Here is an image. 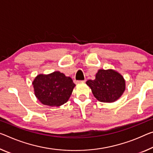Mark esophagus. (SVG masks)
<instances>
[{
    "mask_svg": "<svg viewBox=\"0 0 153 153\" xmlns=\"http://www.w3.org/2000/svg\"><path fill=\"white\" fill-rule=\"evenodd\" d=\"M86 80H77L76 81V84H79V83H83V82H85Z\"/></svg>",
    "mask_w": 153,
    "mask_h": 153,
    "instance_id": "34e87169",
    "label": "esophagus"
}]
</instances>
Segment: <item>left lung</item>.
Instances as JSON below:
<instances>
[{"label":"left lung","instance_id":"obj_1","mask_svg":"<svg viewBox=\"0 0 153 153\" xmlns=\"http://www.w3.org/2000/svg\"><path fill=\"white\" fill-rule=\"evenodd\" d=\"M86 84L98 101L111 103L120 97L125 90L123 77L112 69H99L94 80L87 81Z\"/></svg>","mask_w":153,"mask_h":153}]
</instances>
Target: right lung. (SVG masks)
<instances>
[{
  "mask_svg": "<svg viewBox=\"0 0 153 153\" xmlns=\"http://www.w3.org/2000/svg\"><path fill=\"white\" fill-rule=\"evenodd\" d=\"M33 84L39 101L49 106H60L66 103L76 86L71 77L59 71L39 75Z\"/></svg>",
  "mask_w": 153,
  "mask_h": 153,
  "instance_id": "right-lung-1",
  "label": "right lung"
}]
</instances>
